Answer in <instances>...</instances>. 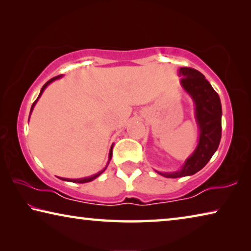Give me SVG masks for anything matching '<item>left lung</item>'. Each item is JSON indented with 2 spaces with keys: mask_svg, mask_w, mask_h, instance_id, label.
Instances as JSON below:
<instances>
[{
  "mask_svg": "<svg viewBox=\"0 0 251 251\" xmlns=\"http://www.w3.org/2000/svg\"><path fill=\"white\" fill-rule=\"evenodd\" d=\"M180 84L195 103V116L201 130L196 150L177 172L161 173L167 178L190 176L201 171L217 151L222 138V103L216 91L201 72L192 67H180Z\"/></svg>",
  "mask_w": 251,
  "mask_h": 251,
  "instance_id": "obj_1",
  "label": "left lung"
}]
</instances>
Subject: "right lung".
I'll return each mask as SVG.
<instances>
[{
	"instance_id": "add662e5",
	"label": "right lung",
	"mask_w": 251,
	"mask_h": 251,
	"mask_svg": "<svg viewBox=\"0 0 251 251\" xmlns=\"http://www.w3.org/2000/svg\"><path fill=\"white\" fill-rule=\"evenodd\" d=\"M62 77V75H58V76H55V77H53V78H50L49 82H46L45 84H44V86L42 87V90H41V93H40V95H39V97H37L36 99V100L34 101L33 103V105H32V107H31V112L33 110V108H34V106H35V104H36V101H37V100L40 99L41 97V95H42V93L44 92V90L46 88V86H48L49 84H50L52 82H54L55 79H58V78H61ZM112 150H113V146L110 147V151H109V156H108V163L110 161V159H112ZM108 163H107V165H108ZM107 165H106V167H107ZM106 167L103 169V171L101 172H100V173H97V174H95V175H93V176H91V177H85V178H79V179H69V178H59V179H62V180H65V181H72V182H79V184H83V182H88V181H92L93 179H95V178H97L99 177L101 173H103L105 169H106Z\"/></svg>"
}]
</instances>
